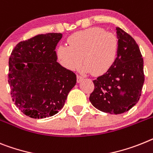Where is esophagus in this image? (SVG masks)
Returning a JSON list of instances; mask_svg holds the SVG:
<instances>
[{
    "instance_id": "obj_1",
    "label": "esophagus",
    "mask_w": 153,
    "mask_h": 153,
    "mask_svg": "<svg viewBox=\"0 0 153 153\" xmlns=\"http://www.w3.org/2000/svg\"><path fill=\"white\" fill-rule=\"evenodd\" d=\"M83 79H84V77L80 75H77V76H76V80H77L78 83H80Z\"/></svg>"
}]
</instances>
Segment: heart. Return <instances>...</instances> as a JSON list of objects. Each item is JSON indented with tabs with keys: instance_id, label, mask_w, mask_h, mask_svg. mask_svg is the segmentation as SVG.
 Masks as SVG:
<instances>
[{
	"instance_id": "1",
	"label": "heart",
	"mask_w": 153,
	"mask_h": 153,
	"mask_svg": "<svg viewBox=\"0 0 153 153\" xmlns=\"http://www.w3.org/2000/svg\"><path fill=\"white\" fill-rule=\"evenodd\" d=\"M68 45H59L56 57L63 67L78 70L85 63L83 70L96 76L106 74L114 65L118 53V40L113 33L93 27L73 34Z\"/></svg>"
}]
</instances>
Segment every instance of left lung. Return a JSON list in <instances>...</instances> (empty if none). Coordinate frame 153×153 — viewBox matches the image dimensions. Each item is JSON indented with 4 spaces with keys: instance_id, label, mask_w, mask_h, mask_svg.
<instances>
[{
    "instance_id": "left-lung-1",
    "label": "left lung",
    "mask_w": 153,
    "mask_h": 153,
    "mask_svg": "<svg viewBox=\"0 0 153 153\" xmlns=\"http://www.w3.org/2000/svg\"><path fill=\"white\" fill-rule=\"evenodd\" d=\"M118 53L106 74L93 80L94 90L90 101L97 109L109 114H122L138 103L145 81L143 58L130 35L117 27Z\"/></svg>"
}]
</instances>
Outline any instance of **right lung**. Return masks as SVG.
<instances>
[{"label": "right lung", "instance_id": "right-lung-1", "mask_svg": "<svg viewBox=\"0 0 153 153\" xmlns=\"http://www.w3.org/2000/svg\"><path fill=\"white\" fill-rule=\"evenodd\" d=\"M61 33L38 35L17 44L9 58L12 100L25 115L45 118L57 114L76 83L74 72L56 62Z\"/></svg>", "mask_w": 153, "mask_h": 153}]
</instances>
